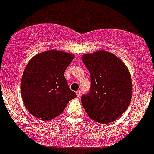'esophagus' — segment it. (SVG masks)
<instances>
[{"label":"esophagus","instance_id":"1","mask_svg":"<svg viewBox=\"0 0 154 154\" xmlns=\"http://www.w3.org/2000/svg\"><path fill=\"white\" fill-rule=\"evenodd\" d=\"M76 94H77V97H80V95H81V92H80V90L76 91Z\"/></svg>","mask_w":154,"mask_h":154}]
</instances>
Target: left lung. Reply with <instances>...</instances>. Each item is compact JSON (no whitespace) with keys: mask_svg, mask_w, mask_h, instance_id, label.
<instances>
[{"mask_svg":"<svg viewBox=\"0 0 154 154\" xmlns=\"http://www.w3.org/2000/svg\"><path fill=\"white\" fill-rule=\"evenodd\" d=\"M82 60L91 79L89 93L81 97L85 110L97 123L114 121L127 110L132 99L129 70L118 57L104 50L83 55Z\"/></svg>","mask_w":154,"mask_h":154,"instance_id":"1","label":"left lung"}]
</instances>
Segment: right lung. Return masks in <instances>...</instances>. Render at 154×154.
Masks as SVG:
<instances>
[{
	"label": "right lung",
	"mask_w": 154,
	"mask_h": 154,
	"mask_svg": "<svg viewBox=\"0 0 154 154\" xmlns=\"http://www.w3.org/2000/svg\"><path fill=\"white\" fill-rule=\"evenodd\" d=\"M74 58L71 53L49 50L29 61L22 74L21 92L25 107L34 117L52 120L77 97L64 76Z\"/></svg>",
	"instance_id": "right-lung-1"
}]
</instances>
